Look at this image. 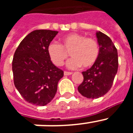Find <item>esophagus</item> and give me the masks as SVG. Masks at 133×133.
I'll use <instances>...</instances> for the list:
<instances>
[{"label":"esophagus","instance_id":"34e87169","mask_svg":"<svg viewBox=\"0 0 133 133\" xmlns=\"http://www.w3.org/2000/svg\"><path fill=\"white\" fill-rule=\"evenodd\" d=\"M72 72H67V71H64V75H65V76H68V75H72Z\"/></svg>","mask_w":133,"mask_h":133}]
</instances>
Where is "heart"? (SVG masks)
<instances>
[{"instance_id":"heart-1","label":"heart","mask_w":133,"mask_h":133,"mask_svg":"<svg viewBox=\"0 0 133 133\" xmlns=\"http://www.w3.org/2000/svg\"><path fill=\"white\" fill-rule=\"evenodd\" d=\"M47 52L55 65L62 66L69 57L72 58L68 62L70 69H75L83 66L90 67L97 61L99 55V46L97 42L91 38L78 33H71L63 37L62 43L52 42L49 44Z\"/></svg>"}]
</instances>
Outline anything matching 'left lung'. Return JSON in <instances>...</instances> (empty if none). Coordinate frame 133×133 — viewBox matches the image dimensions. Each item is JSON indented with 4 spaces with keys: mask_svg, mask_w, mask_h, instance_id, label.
<instances>
[{
    "mask_svg": "<svg viewBox=\"0 0 133 133\" xmlns=\"http://www.w3.org/2000/svg\"><path fill=\"white\" fill-rule=\"evenodd\" d=\"M96 36L99 45L98 59L82 72L84 79L78 87V92L88 98H99L107 93L118 70V52L111 39L100 31Z\"/></svg>",
    "mask_w": 133,
    "mask_h": 133,
    "instance_id": "obj_1",
    "label": "left lung"
}]
</instances>
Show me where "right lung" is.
<instances>
[{"label":"right lung","instance_id":"obj_1","mask_svg":"<svg viewBox=\"0 0 133 133\" xmlns=\"http://www.w3.org/2000/svg\"><path fill=\"white\" fill-rule=\"evenodd\" d=\"M58 31L35 30L21 41L14 55V84L26 101L44 106L55 97L64 72L52 64L47 47Z\"/></svg>","mask_w":133,"mask_h":133}]
</instances>
